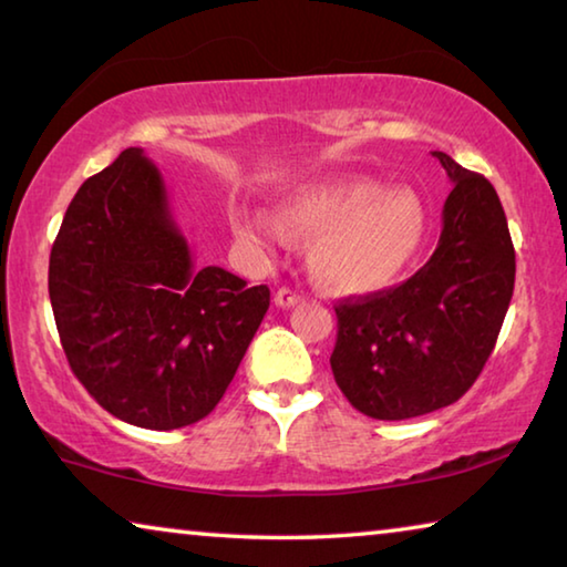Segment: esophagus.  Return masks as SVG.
<instances>
[{
	"label": "esophagus",
	"mask_w": 567,
	"mask_h": 567,
	"mask_svg": "<svg viewBox=\"0 0 567 567\" xmlns=\"http://www.w3.org/2000/svg\"><path fill=\"white\" fill-rule=\"evenodd\" d=\"M300 300H302V295L290 290V287H282V290H277V295H275L277 307H295Z\"/></svg>",
	"instance_id": "obj_1"
}]
</instances>
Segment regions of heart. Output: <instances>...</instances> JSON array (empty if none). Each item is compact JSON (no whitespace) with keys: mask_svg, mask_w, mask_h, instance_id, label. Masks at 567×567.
<instances>
[{"mask_svg":"<svg viewBox=\"0 0 567 567\" xmlns=\"http://www.w3.org/2000/svg\"><path fill=\"white\" fill-rule=\"evenodd\" d=\"M282 221L252 213L237 235L255 245H285L287 229L315 239L310 267L338 295H370L388 287L412 262L425 237V207L410 189H388L364 175L328 177L287 197Z\"/></svg>","mask_w":567,"mask_h":567,"instance_id":"1","label":"heart"}]
</instances>
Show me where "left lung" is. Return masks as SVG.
Returning a JSON list of instances; mask_svg holds the SVG:
<instances>
[{
    "instance_id": "obj_1",
    "label": "left lung",
    "mask_w": 567,
    "mask_h": 567,
    "mask_svg": "<svg viewBox=\"0 0 567 567\" xmlns=\"http://www.w3.org/2000/svg\"><path fill=\"white\" fill-rule=\"evenodd\" d=\"M433 155L453 182L433 257L398 287L334 305V382L375 420L427 415L463 398L491 358L515 287L495 187L445 152Z\"/></svg>"
}]
</instances>
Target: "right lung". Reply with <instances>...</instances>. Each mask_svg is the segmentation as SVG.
Masks as SVG:
<instances>
[{
    "instance_id": "right-lung-1",
    "label": "right lung",
    "mask_w": 567,
    "mask_h": 567,
    "mask_svg": "<svg viewBox=\"0 0 567 567\" xmlns=\"http://www.w3.org/2000/svg\"><path fill=\"white\" fill-rule=\"evenodd\" d=\"M50 300L70 368L130 425L207 417L270 307L223 267L195 270L159 169L140 147L76 189L50 255Z\"/></svg>"
}]
</instances>
